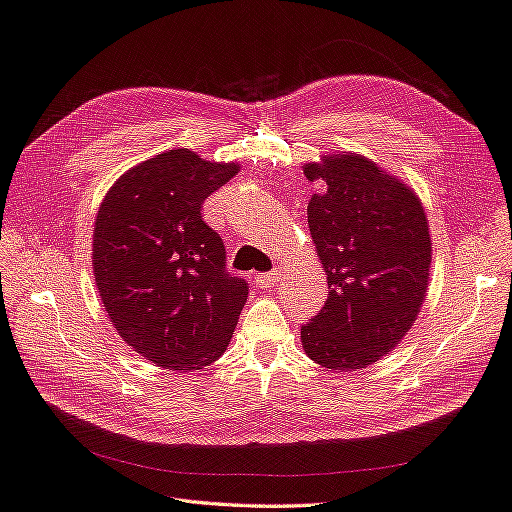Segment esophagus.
Here are the masks:
<instances>
[{"label": "esophagus", "mask_w": 512, "mask_h": 512, "mask_svg": "<svg viewBox=\"0 0 512 512\" xmlns=\"http://www.w3.org/2000/svg\"><path fill=\"white\" fill-rule=\"evenodd\" d=\"M280 280V271H271V273H260V275H254V282L260 286V288H271L275 282Z\"/></svg>", "instance_id": "1"}]
</instances>
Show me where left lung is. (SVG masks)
Wrapping results in <instances>:
<instances>
[{
	"mask_svg": "<svg viewBox=\"0 0 512 512\" xmlns=\"http://www.w3.org/2000/svg\"><path fill=\"white\" fill-rule=\"evenodd\" d=\"M301 168L325 187L308 202V228L329 286L301 344L319 366L353 372L396 349L418 319L433 260L426 211L413 187L353 150Z\"/></svg>",
	"mask_w": 512,
	"mask_h": 512,
	"instance_id": "left-lung-1",
	"label": "left lung"
}]
</instances>
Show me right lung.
<instances>
[{
  "label": "right lung",
  "instance_id": "obj_1",
  "mask_svg": "<svg viewBox=\"0 0 512 512\" xmlns=\"http://www.w3.org/2000/svg\"><path fill=\"white\" fill-rule=\"evenodd\" d=\"M239 170L165 150L118 176L99 204L94 282L120 338L150 364L193 372L228 349L247 284L226 271L224 243L200 211Z\"/></svg>",
  "mask_w": 512,
  "mask_h": 512
}]
</instances>
